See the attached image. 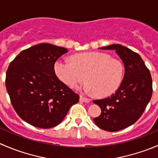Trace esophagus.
<instances>
[{
  "instance_id": "esophagus-1",
  "label": "esophagus",
  "mask_w": 158,
  "mask_h": 158,
  "mask_svg": "<svg viewBox=\"0 0 158 158\" xmlns=\"http://www.w3.org/2000/svg\"><path fill=\"white\" fill-rule=\"evenodd\" d=\"M79 100H80V102H90V99L88 98H85V97L82 96V95H80V97H79Z\"/></svg>"
}]
</instances>
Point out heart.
Instances as JSON below:
<instances>
[{
    "mask_svg": "<svg viewBox=\"0 0 158 158\" xmlns=\"http://www.w3.org/2000/svg\"><path fill=\"white\" fill-rule=\"evenodd\" d=\"M54 70L57 77L71 88L86 79L89 82L82 89L98 97L109 96L117 91L125 73L120 60L97 52L74 55L72 61L60 59L56 62Z\"/></svg>",
    "mask_w": 158,
    "mask_h": 158,
    "instance_id": "obj_1",
    "label": "heart"
}]
</instances>
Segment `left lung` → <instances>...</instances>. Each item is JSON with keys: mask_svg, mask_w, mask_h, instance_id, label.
I'll use <instances>...</instances> for the list:
<instances>
[{"mask_svg": "<svg viewBox=\"0 0 158 158\" xmlns=\"http://www.w3.org/2000/svg\"><path fill=\"white\" fill-rule=\"evenodd\" d=\"M99 49L115 50L124 63L125 75L114 94L108 98L94 100L102 112L93 120L101 129L118 131L133 125L143 114L152 95V79L141 57L131 49L120 44Z\"/></svg>", "mask_w": 158, "mask_h": 158, "instance_id": "1", "label": "left lung"}]
</instances>
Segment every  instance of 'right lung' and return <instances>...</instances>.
Returning <instances> with one entry per match:
<instances>
[{
    "mask_svg": "<svg viewBox=\"0 0 158 158\" xmlns=\"http://www.w3.org/2000/svg\"><path fill=\"white\" fill-rule=\"evenodd\" d=\"M67 52L64 47L40 44L21 51L8 66L5 83L11 104L33 126H56L79 102V95L61 82L54 70L57 59Z\"/></svg>",
    "mask_w": 158,
    "mask_h": 158,
    "instance_id": "1",
    "label": "right lung"
}]
</instances>
